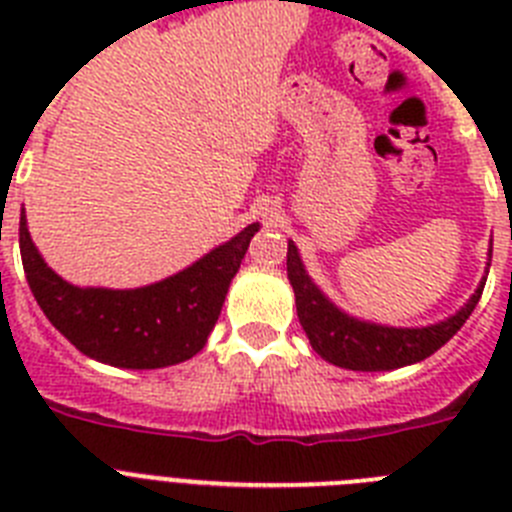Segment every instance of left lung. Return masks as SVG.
Returning <instances> with one entry per match:
<instances>
[{
    "label": "left lung",
    "mask_w": 512,
    "mask_h": 512,
    "mask_svg": "<svg viewBox=\"0 0 512 512\" xmlns=\"http://www.w3.org/2000/svg\"><path fill=\"white\" fill-rule=\"evenodd\" d=\"M492 248L487 251L485 277L454 315L420 328H402V325H382L374 320L356 318L336 305L307 274L295 241L287 243V277L295 289L297 318H300L305 336L315 354L323 356L328 364L351 369V372H392L400 366L418 364L436 354L443 343L456 336V330L467 323L477 307L487 274H490Z\"/></svg>",
    "instance_id": "obj_1"
}]
</instances>
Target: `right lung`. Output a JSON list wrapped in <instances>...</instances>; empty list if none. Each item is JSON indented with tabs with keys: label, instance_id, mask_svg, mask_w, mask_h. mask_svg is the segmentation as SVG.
<instances>
[{
	"label": "right lung",
	"instance_id": "1",
	"mask_svg": "<svg viewBox=\"0 0 512 512\" xmlns=\"http://www.w3.org/2000/svg\"><path fill=\"white\" fill-rule=\"evenodd\" d=\"M259 228V223L246 225L187 269L135 289L76 287L58 277L30 238L25 207L20 253L40 310L81 354L117 369H164L205 348Z\"/></svg>",
	"mask_w": 512,
	"mask_h": 512
}]
</instances>
